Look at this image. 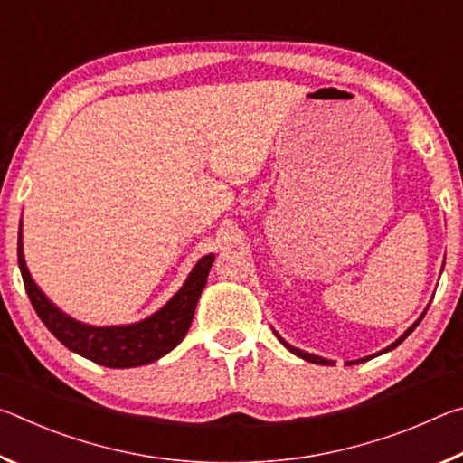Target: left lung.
I'll list each match as a JSON object with an SVG mask.
<instances>
[{
    "mask_svg": "<svg viewBox=\"0 0 463 463\" xmlns=\"http://www.w3.org/2000/svg\"><path fill=\"white\" fill-rule=\"evenodd\" d=\"M422 317H425V312H422V315L419 317V320H417V323H414L411 328H409V331H406L402 336H401V339H396L394 343H392L390 345V347H386V349H383V351H380V354H375V355H382V354H386V351H392V349H394V347H398V345H401L404 339H406V336H409L412 331H414V328H417V325L420 323V320H422ZM278 335V333H276ZM278 339L281 341V343H284V347L288 349V351H292V354L294 355H298V357H302V359H307V362H310V364H320V365H335V362H331V359H325V357H318V355H312V354H307V351H300V349H296V347H292V345H289V343H286L284 339H281V336L278 335ZM375 355H370V357H364V359H357V362H347V365H354V364H362V362H367V359H372V357H375Z\"/></svg>",
    "mask_w": 463,
    "mask_h": 463,
    "instance_id": "left-lung-1",
    "label": "left lung"
}]
</instances>
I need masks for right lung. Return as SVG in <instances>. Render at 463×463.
Returning a JSON list of instances; mask_svg holds the SVG:
<instances>
[{
	"label": "right lung",
	"instance_id": "right-lung-1",
	"mask_svg": "<svg viewBox=\"0 0 463 463\" xmlns=\"http://www.w3.org/2000/svg\"><path fill=\"white\" fill-rule=\"evenodd\" d=\"M214 255H206L195 263L190 278L171 300L145 320L122 326H91L67 317L34 284L26 268L24 245H22V221L18 232V265L24 279L26 294L38 318L57 339L73 354L106 367H137L156 362L175 349L190 331L195 304L208 281V271Z\"/></svg>",
	"mask_w": 463,
	"mask_h": 463
}]
</instances>
